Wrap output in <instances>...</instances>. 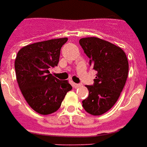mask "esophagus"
Listing matches in <instances>:
<instances>
[{
    "label": "esophagus",
    "instance_id": "obj_1",
    "mask_svg": "<svg viewBox=\"0 0 147 147\" xmlns=\"http://www.w3.org/2000/svg\"><path fill=\"white\" fill-rule=\"evenodd\" d=\"M73 86H74V88H80V87H82V84H76V83H74V84H73Z\"/></svg>",
    "mask_w": 147,
    "mask_h": 147
}]
</instances>
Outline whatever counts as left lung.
Wrapping results in <instances>:
<instances>
[{"mask_svg": "<svg viewBox=\"0 0 147 147\" xmlns=\"http://www.w3.org/2000/svg\"><path fill=\"white\" fill-rule=\"evenodd\" d=\"M79 43L96 71L93 85H85L88 96L82 101L86 112L100 115L118 100L128 75V61L119 47L96 37L82 38Z\"/></svg>", "mask_w": 147, "mask_h": 147, "instance_id": "1", "label": "left lung"}]
</instances>
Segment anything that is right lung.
<instances>
[{
  "mask_svg": "<svg viewBox=\"0 0 147 147\" xmlns=\"http://www.w3.org/2000/svg\"><path fill=\"white\" fill-rule=\"evenodd\" d=\"M67 40L35 42L24 47L16 55L15 70L20 89L30 107L41 115L56 112L72 89L68 81H60L49 71L58 65L60 51Z\"/></svg>",
  "mask_w": 147,
  "mask_h": 147,
  "instance_id": "right-lung-1",
  "label": "right lung"
}]
</instances>
